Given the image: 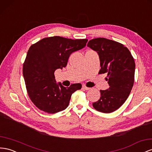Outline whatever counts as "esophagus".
<instances>
[{
    "mask_svg": "<svg viewBox=\"0 0 152 152\" xmlns=\"http://www.w3.org/2000/svg\"><path fill=\"white\" fill-rule=\"evenodd\" d=\"M83 88L84 89H85V90H89L90 88H88V87H86V86L85 85V84H83Z\"/></svg>",
    "mask_w": 152,
    "mask_h": 152,
    "instance_id": "esophagus-1",
    "label": "esophagus"
}]
</instances>
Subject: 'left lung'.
<instances>
[{
    "instance_id": "left-lung-1",
    "label": "left lung",
    "mask_w": 152,
    "mask_h": 152,
    "mask_svg": "<svg viewBox=\"0 0 152 152\" xmlns=\"http://www.w3.org/2000/svg\"><path fill=\"white\" fill-rule=\"evenodd\" d=\"M87 46L97 52L101 69L99 74L107 73L110 87L100 90L101 96L93 103L98 111L110 113L119 109L129 97L134 82V59L124 45L104 38L89 41Z\"/></svg>"
}]
</instances>
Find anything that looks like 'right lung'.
I'll return each mask as SVG.
<instances>
[{
    "mask_svg": "<svg viewBox=\"0 0 152 152\" xmlns=\"http://www.w3.org/2000/svg\"><path fill=\"white\" fill-rule=\"evenodd\" d=\"M87 39H72L60 36L43 38L32 45L23 66V75L31 100L43 111L54 114L64 110L80 83L65 88L56 83L54 72L66 66L69 56L83 48Z\"/></svg>",
    "mask_w": 152,
    "mask_h": 152,
    "instance_id": "right-lung-1",
    "label": "right lung"
}]
</instances>
